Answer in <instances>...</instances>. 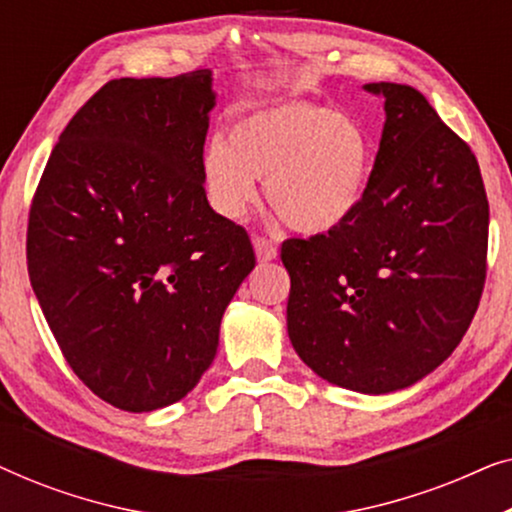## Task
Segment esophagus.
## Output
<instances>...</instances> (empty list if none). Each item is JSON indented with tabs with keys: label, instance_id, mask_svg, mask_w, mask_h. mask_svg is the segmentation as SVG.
Returning <instances> with one entry per match:
<instances>
[{
	"label": "esophagus",
	"instance_id": "esophagus-1",
	"mask_svg": "<svg viewBox=\"0 0 512 512\" xmlns=\"http://www.w3.org/2000/svg\"><path fill=\"white\" fill-rule=\"evenodd\" d=\"M254 249H256L258 261H261V263L275 261V258H277V244L270 242L268 237L256 235V237H254Z\"/></svg>",
	"mask_w": 512,
	"mask_h": 512
}]
</instances>
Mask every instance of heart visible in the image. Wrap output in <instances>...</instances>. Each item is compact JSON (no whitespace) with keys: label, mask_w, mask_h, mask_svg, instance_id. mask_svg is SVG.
<instances>
[{"label":"heart","mask_w":512,"mask_h":512,"mask_svg":"<svg viewBox=\"0 0 512 512\" xmlns=\"http://www.w3.org/2000/svg\"><path fill=\"white\" fill-rule=\"evenodd\" d=\"M373 172L368 130L347 114L305 102H279L237 116L226 144L214 139L202 153V184L221 216L240 221L258 198L286 226L324 235L359 209Z\"/></svg>","instance_id":"1"}]
</instances>
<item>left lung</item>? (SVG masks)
Returning <instances> with one entry per match:
<instances>
[{
	"instance_id": "obj_1",
	"label": "left lung",
	"mask_w": 512,
	"mask_h": 512,
	"mask_svg": "<svg viewBox=\"0 0 512 512\" xmlns=\"http://www.w3.org/2000/svg\"><path fill=\"white\" fill-rule=\"evenodd\" d=\"M384 97L380 151L359 209L286 240V328L326 382L361 394L410 387L454 352L487 277L489 202L473 151L403 83Z\"/></svg>"
}]
</instances>
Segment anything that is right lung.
Instances as JSON below:
<instances>
[{
  "label": "right lung",
  "mask_w": 512,
  "mask_h": 512,
  "mask_svg": "<svg viewBox=\"0 0 512 512\" xmlns=\"http://www.w3.org/2000/svg\"><path fill=\"white\" fill-rule=\"evenodd\" d=\"M212 72L114 79L76 111L27 223V272L69 368L114 408L184 398L256 256L202 184Z\"/></svg>",
  "instance_id": "1"
}]
</instances>
